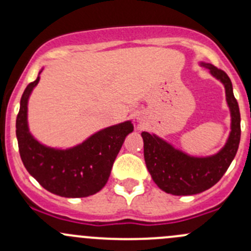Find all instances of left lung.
<instances>
[{
  "label": "left lung",
  "instance_id": "obj_1",
  "mask_svg": "<svg viewBox=\"0 0 251 251\" xmlns=\"http://www.w3.org/2000/svg\"><path fill=\"white\" fill-rule=\"evenodd\" d=\"M212 76L221 81L231 110V133L224 148L215 155L196 158L175 149L158 136L142 132L144 160L156 186L174 196H193L211 188L221 179L237 154L240 142V113L234 98L231 78L212 64L201 63Z\"/></svg>",
  "mask_w": 251,
  "mask_h": 251
}]
</instances>
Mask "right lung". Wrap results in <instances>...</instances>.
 <instances>
[{"label":"right lung","mask_w":251,"mask_h":251,"mask_svg":"<svg viewBox=\"0 0 251 251\" xmlns=\"http://www.w3.org/2000/svg\"><path fill=\"white\" fill-rule=\"evenodd\" d=\"M40 76L25 88L20 100L16 133L20 158L29 174L48 192L65 198H82L107 183L125 137L133 131L131 121L98 131L74 148L54 149L37 142L27 127V100Z\"/></svg>","instance_id":"1"}]
</instances>
